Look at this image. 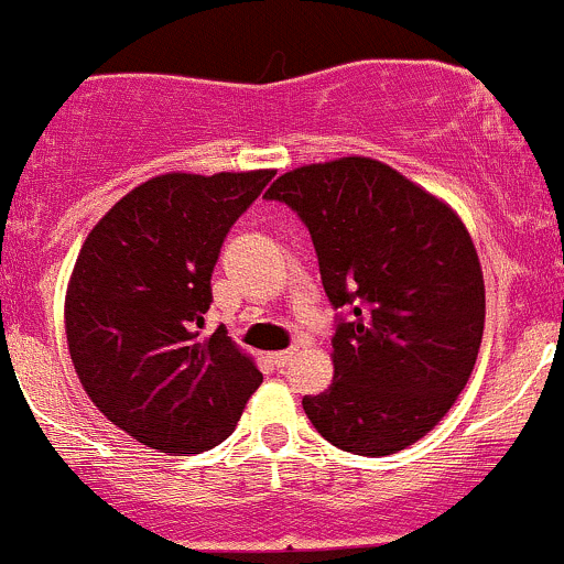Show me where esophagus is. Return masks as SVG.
Returning a JSON list of instances; mask_svg holds the SVG:
<instances>
[{
  "label": "esophagus",
  "instance_id": "1",
  "mask_svg": "<svg viewBox=\"0 0 564 564\" xmlns=\"http://www.w3.org/2000/svg\"><path fill=\"white\" fill-rule=\"evenodd\" d=\"M294 355H297V346H292V349H283V351H272L270 360L275 362L278 368H283V366H289V362H292Z\"/></svg>",
  "mask_w": 564,
  "mask_h": 564
}]
</instances>
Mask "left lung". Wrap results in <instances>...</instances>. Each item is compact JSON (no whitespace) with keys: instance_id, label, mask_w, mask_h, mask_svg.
I'll list each match as a JSON object with an SVG mask.
<instances>
[{"instance_id":"8db88e82","label":"left lung","mask_w":564,"mask_h":564,"mask_svg":"<svg viewBox=\"0 0 564 564\" xmlns=\"http://www.w3.org/2000/svg\"><path fill=\"white\" fill-rule=\"evenodd\" d=\"M314 240L322 286L346 308L333 335V384L303 409L329 445L390 456L423 440L475 368L486 286L460 218L373 158H338L278 176Z\"/></svg>"}]
</instances>
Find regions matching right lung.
<instances>
[{"label":"right lung","instance_id":"add662e5","mask_svg":"<svg viewBox=\"0 0 564 564\" xmlns=\"http://www.w3.org/2000/svg\"><path fill=\"white\" fill-rule=\"evenodd\" d=\"M272 176H152L84 240L65 297L70 360L95 406L152 451L220 445L261 384L224 327H202L220 246Z\"/></svg>","mask_w":564,"mask_h":564}]
</instances>
